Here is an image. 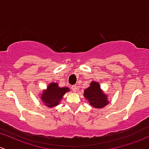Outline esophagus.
<instances>
[{
	"label": "esophagus",
	"instance_id": "1",
	"mask_svg": "<svg viewBox=\"0 0 149 149\" xmlns=\"http://www.w3.org/2000/svg\"><path fill=\"white\" fill-rule=\"evenodd\" d=\"M71 89L73 92H76V91H78V87L76 86H73L71 87Z\"/></svg>",
	"mask_w": 149,
	"mask_h": 149
}]
</instances>
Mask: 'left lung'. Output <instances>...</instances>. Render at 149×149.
<instances>
[{
    "label": "left lung",
    "mask_w": 149,
    "mask_h": 149,
    "mask_svg": "<svg viewBox=\"0 0 149 149\" xmlns=\"http://www.w3.org/2000/svg\"><path fill=\"white\" fill-rule=\"evenodd\" d=\"M83 95L95 108H102L109 103L107 95L100 89L99 83L95 81L90 83V87L85 90Z\"/></svg>",
    "instance_id": "8db88e82"
}]
</instances>
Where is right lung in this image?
<instances>
[{
	"label": "right lung",
	"mask_w": 149,
	"mask_h": 149,
	"mask_svg": "<svg viewBox=\"0 0 149 149\" xmlns=\"http://www.w3.org/2000/svg\"><path fill=\"white\" fill-rule=\"evenodd\" d=\"M68 91V88H60L57 83H51L47 89L42 92L40 98L46 106L53 107L59 104L65 93Z\"/></svg>",
	"instance_id": "right-lung-1"
}]
</instances>
